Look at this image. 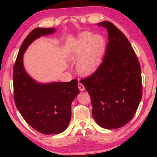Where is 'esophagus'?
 Returning a JSON list of instances; mask_svg holds the SVG:
<instances>
[{
	"mask_svg": "<svg viewBox=\"0 0 157 157\" xmlns=\"http://www.w3.org/2000/svg\"><path fill=\"white\" fill-rule=\"evenodd\" d=\"M78 88H79V90H80L81 91H84V90H85L84 86L81 83V82H79V83H78Z\"/></svg>",
	"mask_w": 157,
	"mask_h": 157,
	"instance_id": "esophagus-1",
	"label": "esophagus"
}]
</instances>
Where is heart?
<instances>
[{"mask_svg":"<svg viewBox=\"0 0 157 157\" xmlns=\"http://www.w3.org/2000/svg\"><path fill=\"white\" fill-rule=\"evenodd\" d=\"M106 48L104 36L89 32L79 34L69 46L67 59L70 62L78 61L76 70L82 75H91L98 68Z\"/></svg>","mask_w":157,"mask_h":157,"instance_id":"obj_1","label":"heart"}]
</instances>
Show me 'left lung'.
<instances>
[{"instance_id": "8db88e82", "label": "left lung", "mask_w": 157, "mask_h": 157, "mask_svg": "<svg viewBox=\"0 0 157 157\" xmlns=\"http://www.w3.org/2000/svg\"><path fill=\"white\" fill-rule=\"evenodd\" d=\"M98 25L108 32L105 57L95 72L80 80L91 96L98 125L118 129L132 120L142 98L141 70L128 39L109 21Z\"/></svg>"}]
</instances>
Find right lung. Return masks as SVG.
<instances>
[{
	"label": "right lung",
	"instance_id": "right-lung-1",
	"mask_svg": "<svg viewBox=\"0 0 157 157\" xmlns=\"http://www.w3.org/2000/svg\"><path fill=\"white\" fill-rule=\"evenodd\" d=\"M55 32L54 28L34 29L21 45L13 72L14 98L17 109L33 128L47 135L59 134L67 129L71 118V103L79 93L78 79L40 83L26 72L23 58L34 40Z\"/></svg>",
	"mask_w": 157,
	"mask_h": 157
}]
</instances>
